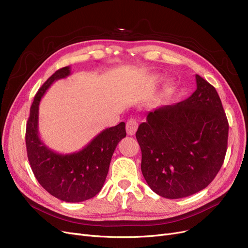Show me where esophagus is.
Returning <instances> with one entry per match:
<instances>
[{
  "mask_svg": "<svg viewBox=\"0 0 248 248\" xmlns=\"http://www.w3.org/2000/svg\"><path fill=\"white\" fill-rule=\"evenodd\" d=\"M126 133L128 136H134L138 129V123L135 119H129L125 125Z\"/></svg>",
  "mask_w": 248,
  "mask_h": 248,
  "instance_id": "esophagus-1",
  "label": "esophagus"
}]
</instances>
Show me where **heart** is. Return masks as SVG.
Segmentation results:
<instances>
[{"label":"heart","instance_id":"1","mask_svg":"<svg viewBox=\"0 0 248 248\" xmlns=\"http://www.w3.org/2000/svg\"><path fill=\"white\" fill-rule=\"evenodd\" d=\"M155 82L159 81V77H155Z\"/></svg>","mask_w":248,"mask_h":248}]
</instances>
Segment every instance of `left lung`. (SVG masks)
Returning a JSON list of instances; mask_svg holds the SVG:
<instances>
[{
    "label": "left lung",
    "instance_id": "8db88e82",
    "mask_svg": "<svg viewBox=\"0 0 248 248\" xmlns=\"http://www.w3.org/2000/svg\"><path fill=\"white\" fill-rule=\"evenodd\" d=\"M196 84L187 99L150 111L136 134L142 176L164 198L203 190L224 162L229 125L222 103L214 86L198 74Z\"/></svg>",
    "mask_w": 248,
    "mask_h": 248
}]
</instances>
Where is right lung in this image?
Masks as SVG:
<instances>
[{"mask_svg": "<svg viewBox=\"0 0 248 248\" xmlns=\"http://www.w3.org/2000/svg\"><path fill=\"white\" fill-rule=\"evenodd\" d=\"M66 66L51 75L38 90L26 128V147L32 171L40 185L52 196L76 203L94 197L107 179L113 152L125 136V124L103 129L82 150L59 154L49 149L39 137V104L51 84L70 75Z\"/></svg>", "mask_w": 248, "mask_h": 248, "instance_id": "right-lung-1", "label": "right lung"}]
</instances>
